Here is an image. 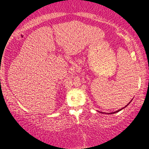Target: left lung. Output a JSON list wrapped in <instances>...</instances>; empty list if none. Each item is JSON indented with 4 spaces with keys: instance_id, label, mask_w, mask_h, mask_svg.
I'll list each match as a JSON object with an SVG mask.
<instances>
[{
    "instance_id": "1",
    "label": "left lung",
    "mask_w": 149,
    "mask_h": 149,
    "mask_svg": "<svg viewBox=\"0 0 149 149\" xmlns=\"http://www.w3.org/2000/svg\"><path fill=\"white\" fill-rule=\"evenodd\" d=\"M132 100H133V99H132ZM132 100H131V101H130V102L129 103H128V104H127V105H126V106H125V107H123V108H120V109H119V110H116V111H115V112H110V113H107V114H115V113H117V112H120V111H121V110H123V108H125V107H127V106H128V105H129V104H130V102L132 101ZM100 113H102V114H104V112H100ZM105 114H106V113H105Z\"/></svg>"
}]
</instances>
